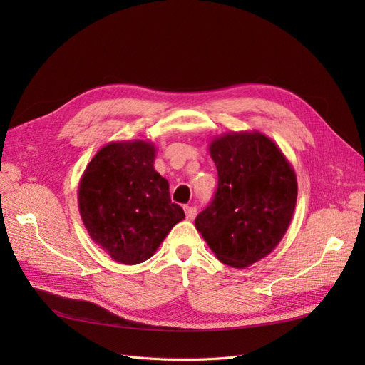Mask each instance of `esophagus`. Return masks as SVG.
<instances>
[{
    "mask_svg": "<svg viewBox=\"0 0 365 365\" xmlns=\"http://www.w3.org/2000/svg\"><path fill=\"white\" fill-rule=\"evenodd\" d=\"M184 212H185V217H187V220H193L195 219V216H196V207H192V205H185L184 207Z\"/></svg>",
    "mask_w": 365,
    "mask_h": 365,
    "instance_id": "34e87169",
    "label": "esophagus"
}]
</instances>
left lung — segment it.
Listing matches in <instances>:
<instances>
[{"mask_svg":"<svg viewBox=\"0 0 365 365\" xmlns=\"http://www.w3.org/2000/svg\"><path fill=\"white\" fill-rule=\"evenodd\" d=\"M210 155L217 189L195 227L220 262L250 267L279 245L291 224L295 172L275 143L256 130L213 140Z\"/></svg>","mask_w":365,"mask_h":365,"instance_id":"left-lung-1","label":"left lung"}]
</instances>
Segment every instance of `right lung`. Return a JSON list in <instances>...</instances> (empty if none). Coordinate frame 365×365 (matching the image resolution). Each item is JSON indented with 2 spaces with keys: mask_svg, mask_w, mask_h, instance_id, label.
Segmentation results:
<instances>
[{
  "mask_svg": "<svg viewBox=\"0 0 365 365\" xmlns=\"http://www.w3.org/2000/svg\"><path fill=\"white\" fill-rule=\"evenodd\" d=\"M152 143L117 141L98 150L79 184V210L96 244L115 262L152 257L184 210L170 201L169 182L153 169Z\"/></svg>",
  "mask_w": 365,
  "mask_h": 365,
  "instance_id": "obj_1",
  "label": "right lung"
}]
</instances>
